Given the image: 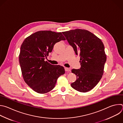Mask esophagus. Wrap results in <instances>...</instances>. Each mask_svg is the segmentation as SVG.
Listing matches in <instances>:
<instances>
[{"mask_svg":"<svg viewBox=\"0 0 123 123\" xmlns=\"http://www.w3.org/2000/svg\"><path fill=\"white\" fill-rule=\"evenodd\" d=\"M65 70L66 71H68V72H69L70 71V69L69 68H65Z\"/></svg>","mask_w":123,"mask_h":123,"instance_id":"1","label":"esophagus"}]
</instances>
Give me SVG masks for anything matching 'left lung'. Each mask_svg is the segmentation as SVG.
I'll return each instance as SVG.
<instances>
[{"instance_id": "obj_1", "label": "left lung", "mask_w": 123, "mask_h": 123, "mask_svg": "<svg viewBox=\"0 0 123 123\" xmlns=\"http://www.w3.org/2000/svg\"><path fill=\"white\" fill-rule=\"evenodd\" d=\"M62 33L80 57V68L71 70L77 79L71 86L80 92H88L97 86L103 74L107 59L104 44L99 38L86 30L75 29Z\"/></svg>"}]
</instances>
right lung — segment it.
<instances>
[{
	"label": "right lung",
	"mask_w": 123,
	"mask_h": 123,
	"mask_svg": "<svg viewBox=\"0 0 123 123\" xmlns=\"http://www.w3.org/2000/svg\"><path fill=\"white\" fill-rule=\"evenodd\" d=\"M62 40L66 38L61 32L39 31L26 37L21 45L19 60L23 79L37 93L53 89L58 77L65 72L63 67L44 61L55 44Z\"/></svg>",
	"instance_id": "1"
}]
</instances>
